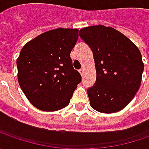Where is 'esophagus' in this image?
<instances>
[{
  "mask_svg": "<svg viewBox=\"0 0 149 149\" xmlns=\"http://www.w3.org/2000/svg\"><path fill=\"white\" fill-rule=\"evenodd\" d=\"M79 74H81V75H83L84 74V67H82L80 70H79Z\"/></svg>",
  "mask_w": 149,
  "mask_h": 149,
  "instance_id": "obj_1",
  "label": "esophagus"
}]
</instances>
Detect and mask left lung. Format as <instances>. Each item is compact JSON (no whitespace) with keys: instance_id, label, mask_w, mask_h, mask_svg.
Wrapping results in <instances>:
<instances>
[{"instance_id":"8db88e82","label":"left lung","mask_w":149,"mask_h":149,"mask_svg":"<svg viewBox=\"0 0 149 149\" xmlns=\"http://www.w3.org/2000/svg\"><path fill=\"white\" fill-rule=\"evenodd\" d=\"M79 36L92 49L96 70V82L87 91L89 104L104 113L122 110L140 87L144 65L139 49L109 26L84 27Z\"/></svg>"}]
</instances>
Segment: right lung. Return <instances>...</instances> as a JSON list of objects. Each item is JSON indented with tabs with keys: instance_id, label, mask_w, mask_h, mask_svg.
<instances>
[{
	"instance_id": "1",
	"label": "right lung",
	"mask_w": 149,
	"mask_h": 149,
	"mask_svg": "<svg viewBox=\"0 0 149 149\" xmlns=\"http://www.w3.org/2000/svg\"><path fill=\"white\" fill-rule=\"evenodd\" d=\"M79 30L57 28L44 32L23 46L16 60L18 82L36 109L57 111L70 104L81 75L73 68L70 52Z\"/></svg>"
}]
</instances>
